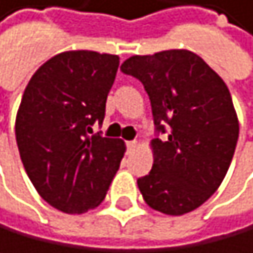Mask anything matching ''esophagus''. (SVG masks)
Masks as SVG:
<instances>
[{
	"mask_svg": "<svg viewBox=\"0 0 253 253\" xmlns=\"http://www.w3.org/2000/svg\"><path fill=\"white\" fill-rule=\"evenodd\" d=\"M126 145H127V150L130 152V150H134L137 147V142L135 140H129V142H126Z\"/></svg>",
	"mask_w": 253,
	"mask_h": 253,
	"instance_id": "34e87169",
	"label": "esophagus"
}]
</instances>
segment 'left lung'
I'll use <instances>...</instances> for the list:
<instances>
[{"label": "left lung", "instance_id": "left-lung-1", "mask_svg": "<svg viewBox=\"0 0 253 253\" xmlns=\"http://www.w3.org/2000/svg\"><path fill=\"white\" fill-rule=\"evenodd\" d=\"M121 71L142 82L163 135L152 140V171L137 179L143 200L165 215L195 210L223 182L239 137L228 87L187 49L132 56Z\"/></svg>", "mask_w": 253, "mask_h": 253}]
</instances>
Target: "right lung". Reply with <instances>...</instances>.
Returning a JSON list of instances; mask_svg holds the SVG:
<instances>
[{"label":"right lung","instance_id":"right-lung-1","mask_svg":"<svg viewBox=\"0 0 253 253\" xmlns=\"http://www.w3.org/2000/svg\"><path fill=\"white\" fill-rule=\"evenodd\" d=\"M118 66L116 54L64 51L25 87L16 118L20 160L37 192L59 211L98 207L119 169L124 142L89 135L105 119Z\"/></svg>","mask_w":253,"mask_h":253}]
</instances>
